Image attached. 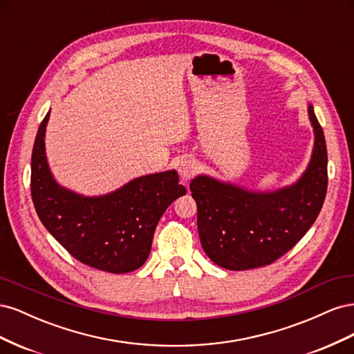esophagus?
Masks as SVG:
<instances>
[{
  "instance_id": "1",
  "label": "esophagus",
  "mask_w": 354,
  "mask_h": 354,
  "mask_svg": "<svg viewBox=\"0 0 354 354\" xmlns=\"http://www.w3.org/2000/svg\"><path fill=\"white\" fill-rule=\"evenodd\" d=\"M198 171V165L194 159H183L178 165V173L183 180H189L195 176Z\"/></svg>"
}]
</instances>
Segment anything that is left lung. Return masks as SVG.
Masks as SVG:
<instances>
[{"instance_id": "left-lung-1", "label": "left lung", "mask_w": 354, "mask_h": 354, "mask_svg": "<svg viewBox=\"0 0 354 354\" xmlns=\"http://www.w3.org/2000/svg\"><path fill=\"white\" fill-rule=\"evenodd\" d=\"M308 118L315 147L297 183L254 192L208 176L192 180L202 248L223 269L248 270L272 264L295 246L317 218L326 196L328 153L312 104Z\"/></svg>"}]
</instances>
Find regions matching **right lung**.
<instances>
[{"label": "right lung", "instance_id": "1", "mask_svg": "<svg viewBox=\"0 0 354 354\" xmlns=\"http://www.w3.org/2000/svg\"><path fill=\"white\" fill-rule=\"evenodd\" d=\"M42 120L30 160V195L38 217L78 261L109 273L142 267L151 254L159 218L186 195L176 169L131 180L112 194L82 196L57 185L46 156Z\"/></svg>", "mask_w": 354, "mask_h": 354}]
</instances>
